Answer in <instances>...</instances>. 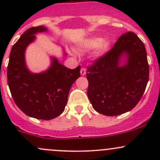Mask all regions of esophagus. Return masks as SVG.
Segmentation results:
<instances>
[{
	"instance_id": "34e87169",
	"label": "esophagus",
	"mask_w": 160,
	"mask_h": 160,
	"mask_svg": "<svg viewBox=\"0 0 160 160\" xmlns=\"http://www.w3.org/2000/svg\"><path fill=\"white\" fill-rule=\"evenodd\" d=\"M86 69L85 68H81V70H80V74H81L82 76H84L85 74H86Z\"/></svg>"
}]
</instances>
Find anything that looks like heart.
<instances>
[{
	"instance_id": "1",
	"label": "heart",
	"mask_w": 160,
	"mask_h": 160,
	"mask_svg": "<svg viewBox=\"0 0 160 160\" xmlns=\"http://www.w3.org/2000/svg\"><path fill=\"white\" fill-rule=\"evenodd\" d=\"M110 42L108 40H103L100 37H90L83 40L80 45L82 49H90L96 48L94 51V56L101 57L108 51L110 48Z\"/></svg>"
}]
</instances>
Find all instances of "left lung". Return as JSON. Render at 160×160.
Masks as SVG:
<instances>
[{"label":"left lung","instance_id":"obj_1","mask_svg":"<svg viewBox=\"0 0 160 160\" xmlns=\"http://www.w3.org/2000/svg\"><path fill=\"white\" fill-rule=\"evenodd\" d=\"M86 72L88 96L95 111L107 116L128 112L140 101L149 81L144 43L134 32L123 34Z\"/></svg>","mask_w":160,"mask_h":160}]
</instances>
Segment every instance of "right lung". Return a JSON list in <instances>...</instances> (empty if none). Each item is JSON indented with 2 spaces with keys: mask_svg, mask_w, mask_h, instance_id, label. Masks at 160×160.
I'll list each match as a JSON object with an SVG mask.
<instances>
[{
  "mask_svg": "<svg viewBox=\"0 0 160 160\" xmlns=\"http://www.w3.org/2000/svg\"><path fill=\"white\" fill-rule=\"evenodd\" d=\"M47 30L40 25L22 34L11 50L7 72L16 105L26 115L42 120H51L63 112L71 87L80 76V66L71 70L59 63L56 57H51V66L44 72L33 73L28 70L25 49L35 41V34Z\"/></svg>",
  "mask_w": 160,
  "mask_h": 160,
  "instance_id": "1",
  "label": "right lung"
}]
</instances>
